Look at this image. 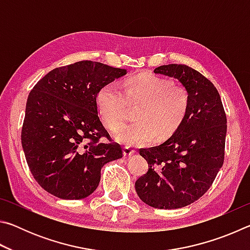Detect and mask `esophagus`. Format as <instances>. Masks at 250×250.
I'll use <instances>...</instances> for the list:
<instances>
[{
	"instance_id": "1",
	"label": "esophagus",
	"mask_w": 250,
	"mask_h": 250,
	"mask_svg": "<svg viewBox=\"0 0 250 250\" xmlns=\"http://www.w3.org/2000/svg\"><path fill=\"white\" fill-rule=\"evenodd\" d=\"M134 153H135V150L132 149V147L125 146V149H124V155L125 156V158H128V156L133 155Z\"/></svg>"
}]
</instances>
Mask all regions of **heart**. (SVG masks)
<instances>
[{
    "mask_svg": "<svg viewBox=\"0 0 250 250\" xmlns=\"http://www.w3.org/2000/svg\"><path fill=\"white\" fill-rule=\"evenodd\" d=\"M96 103L109 130L124 124L129 105L139 104L134 116L138 121L122 125L115 133L119 142L135 146L150 143L155 137L158 140L171 137L185 119L189 94L183 84L145 73L126 80L124 91L117 83L104 84L97 92Z\"/></svg>",
    "mask_w": 250,
    "mask_h": 250,
    "instance_id": "1",
    "label": "heart"
}]
</instances>
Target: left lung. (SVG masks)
Returning a JSON list of instances; mask_svg holds the SVG:
<instances>
[{
	"label": "left lung",
	"instance_id": "obj_1",
	"mask_svg": "<svg viewBox=\"0 0 250 250\" xmlns=\"http://www.w3.org/2000/svg\"><path fill=\"white\" fill-rule=\"evenodd\" d=\"M179 79L189 94L184 121L158 146L140 149L149 170L135 182L139 197L155 208L192 204L208 191L225 156L227 119L216 87L192 67L163 65L154 69Z\"/></svg>",
	"mask_w": 250,
	"mask_h": 250
}]
</instances>
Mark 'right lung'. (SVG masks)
I'll list each match as a JSON object with an SVG mask.
<instances>
[{"label": "right lung", "mask_w": 250, "mask_h": 250, "mask_svg": "<svg viewBox=\"0 0 250 250\" xmlns=\"http://www.w3.org/2000/svg\"><path fill=\"white\" fill-rule=\"evenodd\" d=\"M126 69L82 61L40 79L27 98L22 146L29 170L45 191L62 200L94 193L105 163L122 158L98 115L96 97Z\"/></svg>", "instance_id": "obj_1"}]
</instances>
